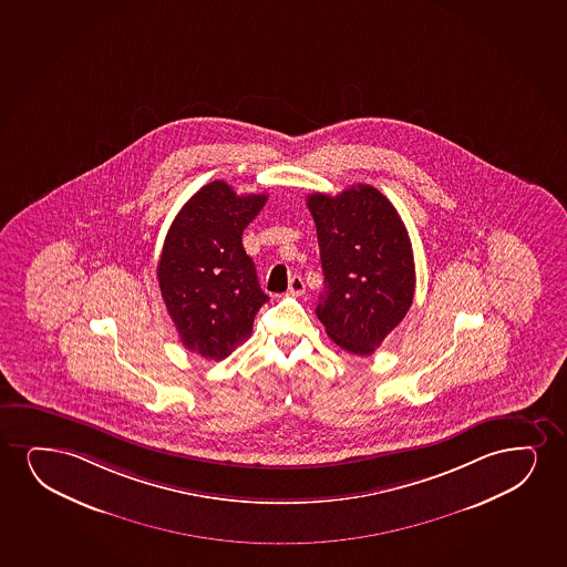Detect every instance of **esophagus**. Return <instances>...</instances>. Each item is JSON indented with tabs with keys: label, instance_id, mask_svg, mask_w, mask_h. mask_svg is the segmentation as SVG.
<instances>
[{
	"label": "esophagus",
	"instance_id": "34e87169",
	"mask_svg": "<svg viewBox=\"0 0 567 567\" xmlns=\"http://www.w3.org/2000/svg\"><path fill=\"white\" fill-rule=\"evenodd\" d=\"M302 293H305V281H302L301 276H293V278L289 280V289H287V295L301 297Z\"/></svg>",
	"mask_w": 567,
	"mask_h": 567
}]
</instances>
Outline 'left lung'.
<instances>
[{"mask_svg":"<svg viewBox=\"0 0 567 567\" xmlns=\"http://www.w3.org/2000/svg\"><path fill=\"white\" fill-rule=\"evenodd\" d=\"M323 293L316 316L341 349L368 357L409 312L416 270L409 231L385 195L368 184L312 194Z\"/></svg>","mask_w":567,"mask_h":567,"instance_id":"8db88e82","label":"left lung"}]
</instances>
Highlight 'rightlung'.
<instances>
[{
	"label": "right lung",
	"instance_id": "add662e5",
	"mask_svg": "<svg viewBox=\"0 0 567 567\" xmlns=\"http://www.w3.org/2000/svg\"><path fill=\"white\" fill-rule=\"evenodd\" d=\"M265 194L237 195L224 179L179 208L158 258L157 280L179 341L203 359L223 360L249 338L268 295L258 286L241 236Z\"/></svg>",
	"mask_w": 567,
	"mask_h": 567
}]
</instances>
